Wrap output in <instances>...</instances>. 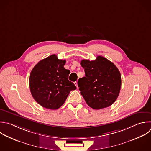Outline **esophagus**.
<instances>
[{
    "instance_id": "obj_1",
    "label": "esophagus",
    "mask_w": 151,
    "mask_h": 151,
    "mask_svg": "<svg viewBox=\"0 0 151 151\" xmlns=\"http://www.w3.org/2000/svg\"><path fill=\"white\" fill-rule=\"evenodd\" d=\"M74 84L76 86L77 88H78V84H77V81H75V82H74Z\"/></svg>"
}]
</instances>
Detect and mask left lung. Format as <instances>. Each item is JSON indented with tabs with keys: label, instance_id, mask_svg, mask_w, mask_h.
I'll list each match as a JSON object with an SVG mask.
<instances>
[{
	"label": "left lung",
	"instance_id": "8db88e82",
	"mask_svg": "<svg viewBox=\"0 0 151 151\" xmlns=\"http://www.w3.org/2000/svg\"><path fill=\"white\" fill-rule=\"evenodd\" d=\"M86 76L79 78L78 86L86 103L94 109L111 106L117 99L121 88V75L116 66L102 56L93 61L80 63Z\"/></svg>",
	"mask_w": 151,
	"mask_h": 151
}]
</instances>
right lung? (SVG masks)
<instances>
[{
	"label": "right lung",
	"mask_w": 151,
	"mask_h": 151,
	"mask_svg": "<svg viewBox=\"0 0 151 151\" xmlns=\"http://www.w3.org/2000/svg\"><path fill=\"white\" fill-rule=\"evenodd\" d=\"M66 61L55 54L38 62L31 71L29 88L35 101L41 106L56 110L65 101L70 92L76 89L69 81V70L64 67Z\"/></svg>",
	"instance_id": "obj_1"
}]
</instances>
